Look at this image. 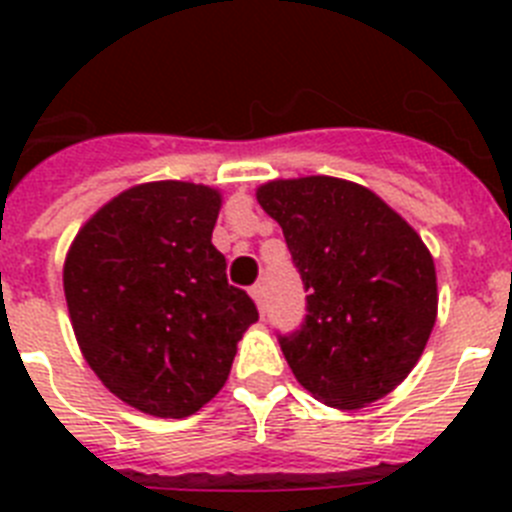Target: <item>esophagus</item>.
<instances>
[{
	"mask_svg": "<svg viewBox=\"0 0 512 512\" xmlns=\"http://www.w3.org/2000/svg\"><path fill=\"white\" fill-rule=\"evenodd\" d=\"M251 297H253V302L259 305L261 315H264V312H266V292H264V287H261V284H253V287H251Z\"/></svg>",
	"mask_w": 512,
	"mask_h": 512,
	"instance_id": "obj_1",
	"label": "esophagus"
}]
</instances>
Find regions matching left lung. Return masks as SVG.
Returning <instances> with one entry per match:
<instances>
[{
    "mask_svg": "<svg viewBox=\"0 0 512 512\" xmlns=\"http://www.w3.org/2000/svg\"><path fill=\"white\" fill-rule=\"evenodd\" d=\"M282 225L307 315L277 333L297 382L325 405L361 408L392 392L436 323V269L395 210L333 176L279 179L256 192Z\"/></svg>",
    "mask_w": 512,
    "mask_h": 512,
    "instance_id": "8db88e82",
    "label": "left lung"
}]
</instances>
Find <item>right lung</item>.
Wrapping results in <instances>:
<instances>
[{"mask_svg":"<svg viewBox=\"0 0 512 512\" xmlns=\"http://www.w3.org/2000/svg\"><path fill=\"white\" fill-rule=\"evenodd\" d=\"M220 194L153 182L122 192L76 235L63 292L81 354L112 395L184 418L220 392L259 310L212 246Z\"/></svg>","mask_w":512,"mask_h":512,"instance_id":"add662e5","label":"right lung"}]
</instances>
